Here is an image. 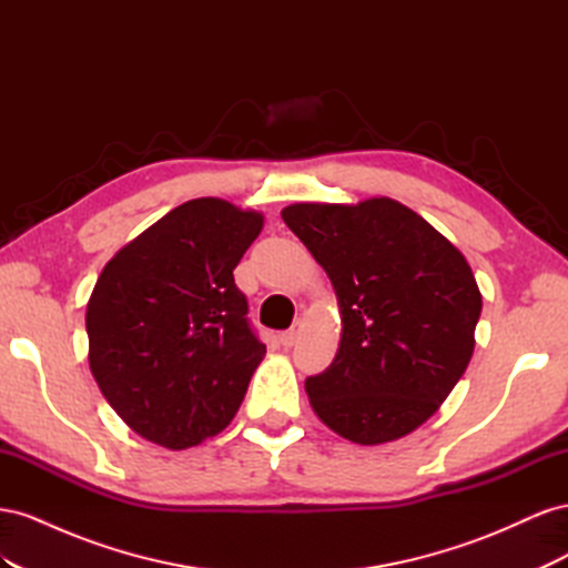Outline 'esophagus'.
I'll return each mask as SVG.
<instances>
[{
  "instance_id": "esophagus-1",
  "label": "esophagus",
  "mask_w": 568,
  "mask_h": 568,
  "mask_svg": "<svg viewBox=\"0 0 568 568\" xmlns=\"http://www.w3.org/2000/svg\"><path fill=\"white\" fill-rule=\"evenodd\" d=\"M301 332H303V324H301V322H296L294 326H291L288 332L280 334V343H282V346L291 348V346H294V343L301 338Z\"/></svg>"
}]
</instances>
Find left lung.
I'll return each instance as SVG.
<instances>
[{
	"mask_svg": "<svg viewBox=\"0 0 568 568\" xmlns=\"http://www.w3.org/2000/svg\"><path fill=\"white\" fill-rule=\"evenodd\" d=\"M282 220L332 280L334 363L307 376L315 415L359 445L434 417L476 346L480 291L462 251L400 201L291 203Z\"/></svg>",
	"mask_w": 568,
	"mask_h": 568,
	"instance_id": "obj_1",
	"label": "left lung"
}]
</instances>
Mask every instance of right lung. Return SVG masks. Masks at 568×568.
Segmentation results:
<instances>
[{"label": "right lung", "mask_w": 568, "mask_h": 568, "mask_svg": "<svg viewBox=\"0 0 568 568\" xmlns=\"http://www.w3.org/2000/svg\"><path fill=\"white\" fill-rule=\"evenodd\" d=\"M263 222L225 199L186 201L101 270L84 315L90 369L136 436L184 450L234 419L265 357L234 267Z\"/></svg>", "instance_id": "add662e5"}]
</instances>
